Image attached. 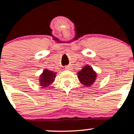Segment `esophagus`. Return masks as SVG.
<instances>
[{
  "mask_svg": "<svg viewBox=\"0 0 134 134\" xmlns=\"http://www.w3.org/2000/svg\"><path fill=\"white\" fill-rule=\"evenodd\" d=\"M65 69L67 70H71V67H70V66H66V67H65Z\"/></svg>",
  "mask_w": 134,
  "mask_h": 134,
  "instance_id": "1",
  "label": "esophagus"
}]
</instances>
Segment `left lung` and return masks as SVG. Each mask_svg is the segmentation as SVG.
Returning a JSON list of instances; mask_svg holds the SVG:
<instances>
[{
    "label": "left lung",
    "mask_w": 134,
    "mask_h": 134,
    "mask_svg": "<svg viewBox=\"0 0 134 134\" xmlns=\"http://www.w3.org/2000/svg\"><path fill=\"white\" fill-rule=\"evenodd\" d=\"M77 76L81 84L85 87H89L95 82L97 74L91 66L86 65L83 67L81 71L78 72Z\"/></svg>",
    "instance_id": "1"
}]
</instances>
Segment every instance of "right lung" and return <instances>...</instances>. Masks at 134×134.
<instances>
[{
    "label": "right lung",
    "mask_w": 134,
    "mask_h": 134,
    "mask_svg": "<svg viewBox=\"0 0 134 134\" xmlns=\"http://www.w3.org/2000/svg\"><path fill=\"white\" fill-rule=\"evenodd\" d=\"M56 73L48 69H44L40 77V84L43 87H47L55 81Z\"/></svg>",
    "instance_id": "right-lung-1"
}]
</instances>
